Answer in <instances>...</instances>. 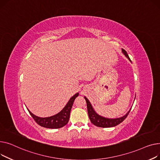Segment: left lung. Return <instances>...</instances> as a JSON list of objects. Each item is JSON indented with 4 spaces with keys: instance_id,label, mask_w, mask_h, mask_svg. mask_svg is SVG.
Listing matches in <instances>:
<instances>
[{
    "instance_id": "left-lung-1",
    "label": "left lung",
    "mask_w": 160,
    "mask_h": 160,
    "mask_svg": "<svg viewBox=\"0 0 160 160\" xmlns=\"http://www.w3.org/2000/svg\"><path fill=\"white\" fill-rule=\"evenodd\" d=\"M122 52L123 53V54L128 58V59L130 61H131L127 52L123 48H122ZM84 99H85L86 102H87L88 114V116L90 119L91 123L99 127L108 128V127H112L117 126L118 125L120 124L121 122H123L125 119V118L127 117V116L128 115L129 112L131 110V108H130L127 113L123 117H121L119 118H115V119L107 118H104V117L99 115L98 114H97L96 111L94 110V109L93 108L89 100L86 97H84Z\"/></svg>"
}]
</instances>
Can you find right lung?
Returning a JSON list of instances; mask_svg holds the SVG:
<instances>
[{
  "label": "right lung",
  "instance_id": "right-lung-1",
  "mask_svg": "<svg viewBox=\"0 0 160 160\" xmlns=\"http://www.w3.org/2000/svg\"><path fill=\"white\" fill-rule=\"evenodd\" d=\"M79 96V93H77L67 102V104L64 107V108L59 112L58 114L48 118H40L33 114L32 112L28 110V112L35 121L36 123L40 126L48 128H59L65 126L68 123L70 118V111L73 105L74 100Z\"/></svg>",
  "mask_w": 160,
  "mask_h": 160
}]
</instances>
